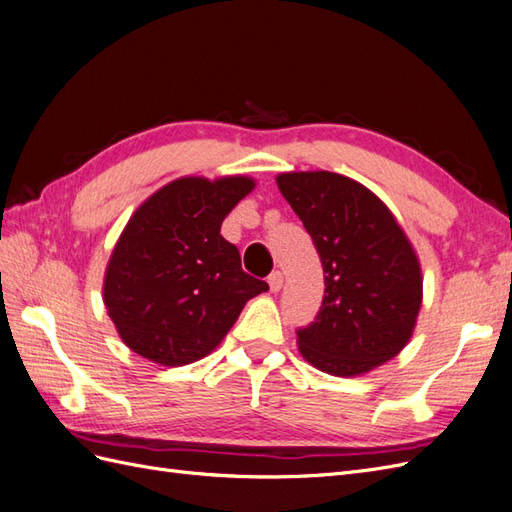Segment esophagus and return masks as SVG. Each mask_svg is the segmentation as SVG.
Masks as SVG:
<instances>
[{"mask_svg":"<svg viewBox=\"0 0 512 512\" xmlns=\"http://www.w3.org/2000/svg\"><path fill=\"white\" fill-rule=\"evenodd\" d=\"M267 280H269L271 290L277 292V290H280V288L284 286V273H282V271H273V273L267 277Z\"/></svg>","mask_w":512,"mask_h":512,"instance_id":"obj_1","label":"esophagus"}]
</instances>
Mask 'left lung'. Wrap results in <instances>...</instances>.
<instances>
[{"label":"left lung","mask_w":512,"mask_h":512,"mask_svg":"<svg viewBox=\"0 0 512 512\" xmlns=\"http://www.w3.org/2000/svg\"><path fill=\"white\" fill-rule=\"evenodd\" d=\"M277 188L299 215L324 271L314 322L299 350L333 376H359L404 350L423 299L418 258L393 213L348 177L284 173Z\"/></svg>","instance_id":"8db88e82"}]
</instances>
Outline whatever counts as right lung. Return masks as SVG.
Wrapping results in <instances>:
<instances>
[{"label":"right lung","instance_id":"1","mask_svg":"<svg viewBox=\"0 0 512 512\" xmlns=\"http://www.w3.org/2000/svg\"><path fill=\"white\" fill-rule=\"evenodd\" d=\"M254 181L183 177L138 207L106 269L104 305L128 348L160 365L203 359L269 284L220 235Z\"/></svg>","mask_w":512,"mask_h":512}]
</instances>
